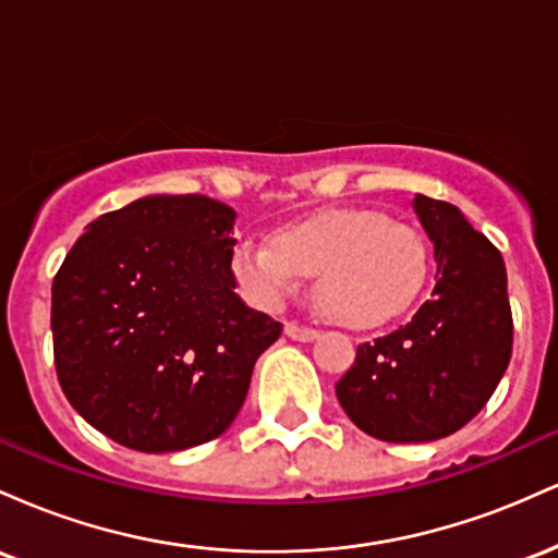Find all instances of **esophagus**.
I'll use <instances>...</instances> for the list:
<instances>
[{
  "mask_svg": "<svg viewBox=\"0 0 558 558\" xmlns=\"http://www.w3.org/2000/svg\"><path fill=\"white\" fill-rule=\"evenodd\" d=\"M286 336H288V338H293V341L310 343V341H317L319 332H317V330H312V328H304V325L286 323Z\"/></svg>",
  "mask_w": 558,
  "mask_h": 558,
  "instance_id": "1",
  "label": "esophagus"
}]
</instances>
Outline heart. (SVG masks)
I'll use <instances>...</instances> for the list:
<instances>
[{
  "mask_svg": "<svg viewBox=\"0 0 558 558\" xmlns=\"http://www.w3.org/2000/svg\"><path fill=\"white\" fill-rule=\"evenodd\" d=\"M233 272L259 306L278 310L315 278V304L343 328H377L401 317L430 275L425 235L383 209H325L275 230L270 246L239 243Z\"/></svg>",
  "mask_w": 558,
  "mask_h": 558,
  "instance_id": "1",
  "label": "heart"
}]
</instances>
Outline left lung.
<instances>
[{"mask_svg": "<svg viewBox=\"0 0 558 558\" xmlns=\"http://www.w3.org/2000/svg\"><path fill=\"white\" fill-rule=\"evenodd\" d=\"M412 207L433 241V296L412 323L360 343L336 383L349 420L388 444L464 427L504 377L514 341L501 252L453 204L417 194Z\"/></svg>", "mask_w": 558, "mask_h": 558, "instance_id": "left-lung-1", "label": "left lung"}]
</instances>
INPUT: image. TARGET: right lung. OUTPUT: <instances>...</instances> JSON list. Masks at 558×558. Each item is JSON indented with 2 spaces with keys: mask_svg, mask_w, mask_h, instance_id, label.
Masks as SVG:
<instances>
[{
  "mask_svg": "<svg viewBox=\"0 0 558 558\" xmlns=\"http://www.w3.org/2000/svg\"><path fill=\"white\" fill-rule=\"evenodd\" d=\"M233 222L209 196H144L88 222L57 270V380L114 444L165 453L222 435L283 332L235 293Z\"/></svg>",
  "mask_w": 558,
  "mask_h": 558,
  "instance_id": "right-lung-1",
  "label": "right lung"
}]
</instances>
